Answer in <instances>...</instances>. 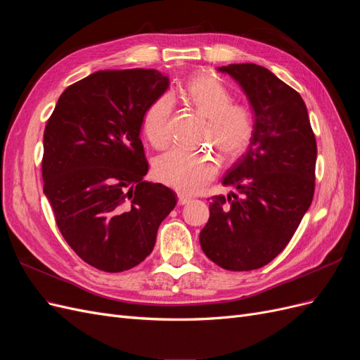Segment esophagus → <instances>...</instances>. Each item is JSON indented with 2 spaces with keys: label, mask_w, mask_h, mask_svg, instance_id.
<instances>
[{
  "label": "esophagus",
  "mask_w": 360,
  "mask_h": 360,
  "mask_svg": "<svg viewBox=\"0 0 360 360\" xmlns=\"http://www.w3.org/2000/svg\"><path fill=\"white\" fill-rule=\"evenodd\" d=\"M177 198H179V204H180V205L189 204V202L192 201V198H191V197H188V195H184V193H179V195H177Z\"/></svg>",
  "instance_id": "34e87169"
}]
</instances>
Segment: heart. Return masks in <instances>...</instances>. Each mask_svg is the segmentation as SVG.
<instances>
[{
    "mask_svg": "<svg viewBox=\"0 0 360 360\" xmlns=\"http://www.w3.org/2000/svg\"><path fill=\"white\" fill-rule=\"evenodd\" d=\"M183 99L205 118L202 141L216 147L225 160L242 156L254 136V115L242 103L231 102V93L210 75H195L183 90ZM174 102L162 94L151 102L143 117V134L148 143L162 148L169 143V118ZM155 177L181 193L202 189L217 174V160L210 151L171 148L156 158Z\"/></svg>",
    "mask_w": 360,
    "mask_h": 360,
    "instance_id": "1",
    "label": "heart"
}]
</instances>
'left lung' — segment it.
Wrapping results in <instances>:
<instances>
[{
	"label": "left lung",
	"instance_id": "obj_1",
	"mask_svg": "<svg viewBox=\"0 0 360 360\" xmlns=\"http://www.w3.org/2000/svg\"><path fill=\"white\" fill-rule=\"evenodd\" d=\"M242 86L252 106L254 136L222 180L237 193L214 195L200 233L204 254L231 271L255 270L278 257L312 202L317 143L300 94L263 66L217 69Z\"/></svg>",
	"mask_w": 360,
	"mask_h": 360
}]
</instances>
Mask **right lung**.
<instances>
[{
	"label": "right lung",
	"instance_id": "right-lung-1",
	"mask_svg": "<svg viewBox=\"0 0 360 360\" xmlns=\"http://www.w3.org/2000/svg\"><path fill=\"white\" fill-rule=\"evenodd\" d=\"M168 85L155 69L94 72L63 91L43 134V192L58 230L108 274L144 261L177 204L169 188L143 180L139 138L146 110Z\"/></svg>",
	"mask_w": 360,
	"mask_h": 360
}]
</instances>
